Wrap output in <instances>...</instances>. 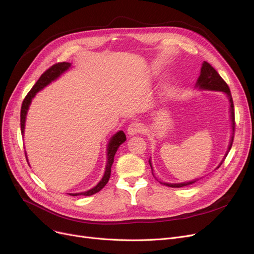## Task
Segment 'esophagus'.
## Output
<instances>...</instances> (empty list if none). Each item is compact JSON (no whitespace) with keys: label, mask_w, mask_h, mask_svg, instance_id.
Returning a JSON list of instances; mask_svg holds the SVG:
<instances>
[{"label":"esophagus","mask_w":254,"mask_h":254,"mask_svg":"<svg viewBox=\"0 0 254 254\" xmlns=\"http://www.w3.org/2000/svg\"><path fill=\"white\" fill-rule=\"evenodd\" d=\"M144 130V127L141 123L138 122H134L131 123L128 127H127V134L128 135H137L139 132H142Z\"/></svg>","instance_id":"obj_1"}]
</instances>
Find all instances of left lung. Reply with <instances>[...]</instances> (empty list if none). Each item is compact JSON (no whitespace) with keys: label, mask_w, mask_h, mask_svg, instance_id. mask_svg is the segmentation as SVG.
I'll list each match as a JSON object with an SVG mask.
<instances>
[{"label":"left lung","mask_w":254,"mask_h":254,"mask_svg":"<svg viewBox=\"0 0 254 254\" xmlns=\"http://www.w3.org/2000/svg\"><path fill=\"white\" fill-rule=\"evenodd\" d=\"M195 87H198L199 89H206V90H216V91H223L226 96L229 98L230 101V105H231V122H232V128H233V132H232V138L230 141V145H229V148L228 151H226L222 162L220 163V165L223 163L224 158L228 155L229 151L232 148V145H233V141H234V134H235V110H234V103H233V98H232V93L230 90L229 85L226 84V82L224 80L220 77V75L217 73V71L213 68V66L207 63L204 62L202 64V68H201V74H199L198 78H197V81L195 83ZM149 164L152 170V166H151V162L149 159ZM220 165L217 167V169L220 167ZM153 171V170H152ZM153 174V173H152ZM198 179H194L192 181H189V182H183V183H166V182H161L162 184L169 186V188H183V186H188L190 184H193L194 182H196Z\"/></svg>","instance_id":"obj_1"}]
</instances>
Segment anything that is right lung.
I'll list each match as a JSON object with an SVG mask.
<instances>
[{
    "label": "right lung",
    "instance_id": "1",
    "mask_svg": "<svg viewBox=\"0 0 254 254\" xmlns=\"http://www.w3.org/2000/svg\"><path fill=\"white\" fill-rule=\"evenodd\" d=\"M71 66L70 63H58L56 64L51 65L48 70H46L41 77L38 79V81L36 82V84L32 87V89L29 91L28 95L24 98L22 105H21V110H20V128H21V134L23 136L24 132V126H25V118H26V114H28V110L29 107L32 103V100L34 99V97L36 96V93L38 91H40L41 89H43L45 86H47L49 83H51L52 81H55L56 79H58L63 73H64L66 70H68ZM127 140L126 134L123 130L117 131L116 134L110 139L108 147H107V164H106V168H105V174L103 176V178L101 179V181L95 186V188L84 191V192H77V193H70V195H91L95 194L97 192H99L104 186L107 184V182L109 181L110 175H111V167L112 164L114 162V155L118 149V147L122 145L125 141ZM25 157H26V153H25ZM26 161H28V157H26Z\"/></svg>",
    "mask_w": 254,
    "mask_h": 254
}]
</instances>
